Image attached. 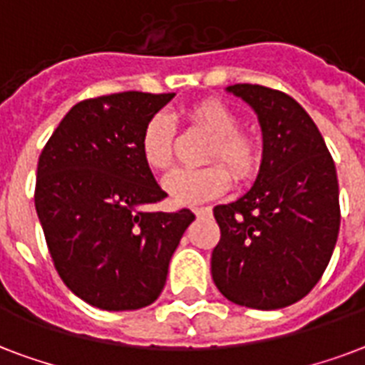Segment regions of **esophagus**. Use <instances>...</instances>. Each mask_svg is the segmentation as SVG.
I'll return each instance as SVG.
<instances>
[{
	"mask_svg": "<svg viewBox=\"0 0 365 365\" xmlns=\"http://www.w3.org/2000/svg\"><path fill=\"white\" fill-rule=\"evenodd\" d=\"M194 215L196 217H207V215H211V207H196L194 209Z\"/></svg>",
	"mask_w": 365,
	"mask_h": 365,
	"instance_id": "34e87169",
	"label": "esophagus"
}]
</instances>
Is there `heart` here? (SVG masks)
Segmentation results:
<instances>
[{"label": "heart", "instance_id": "heart-1", "mask_svg": "<svg viewBox=\"0 0 365 365\" xmlns=\"http://www.w3.org/2000/svg\"><path fill=\"white\" fill-rule=\"evenodd\" d=\"M186 115L190 123L213 135L207 162L227 163L238 180L255 177L261 165V150L253 138L240 133L242 123L232 110L219 101H202L190 106ZM173 140L175 127L171 118L163 112L152 115L144 123L138 138L143 162L152 171H168L173 163ZM220 163L203 169H177L165 177L163 188L171 202L196 205L228 192L232 175Z\"/></svg>", "mask_w": 365, "mask_h": 365}]
</instances>
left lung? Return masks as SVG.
Segmentation results:
<instances>
[{"label": "left lung", "instance_id": "obj_1", "mask_svg": "<svg viewBox=\"0 0 365 365\" xmlns=\"http://www.w3.org/2000/svg\"><path fill=\"white\" fill-rule=\"evenodd\" d=\"M227 91L255 110L262 162L244 196L213 209L221 240L211 274L232 303L284 309L318 284L331 259L341 225L337 171L318 127L295 98L251 83Z\"/></svg>", "mask_w": 365, "mask_h": 365}]
</instances>
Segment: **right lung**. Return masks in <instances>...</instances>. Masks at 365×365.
<instances>
[{"label": "right lung", "instance_id": "1", "mask_svg": "<svg viewBox=\"0 0 365 365\" xmlns=\"http://www.w3.org/2000/svg\"><path fill=\"white\" fill-rule=\"evenodd\" d=\"M173 97L125 91L81 101L39 156L34 202L51 259L68 289L97 309L154 303L194 221L190 209H140L168 196L143 162L138 138Z\"/></svg>", "mask_w": 365, "mask_h": 365}]
</instances>
